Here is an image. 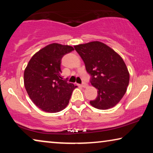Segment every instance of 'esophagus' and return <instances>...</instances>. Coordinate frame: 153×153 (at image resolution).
Listing matches in <instances>:
<instances>
[{
	"label": "esophagus",
	"mask_w": 153,
	"mask_h": 153,
	"mask_svg": "<svg viewBox=\"0 0 153 153\" xmlns=\"http://www.w3.org/2000/svg\"><path fill=\"white\" fill-rule=\"evenodd\" d=\"M81 86H82L83 88H86V87H88V84L85 83H83L82 85H81Z\"/></svg>",
	"instance_id": "34e87169"
}]
</instances>
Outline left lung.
Listing matches in <instances>:
<instances>
[{
  "label": "left lung",
  "mask_w": 153,
  "mask_h": 153,
  "mask_svg": "<svg viewBox=\"0 0 153 153\" xmlns=\"http://www.w3.org/2000/svg\"><path fill=\"white\" fill-rule=\"evenodd\" d=\"M84 62L91 83L97 89V97L90 101L93 107L106 110L120 101L129 85V73L124 60L114 49L99 41L75 45Z\"/></svg>",
  "instance_id": "obj_1"
}]
</instances>
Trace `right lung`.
<instances>
[{"label":"right lung","instance_id":"add662e5","mask_svg":"<svg viewBox=\"0 0 153 153\" xmlns=\"http://www.w3.org/2000/svg\"><path fill=\"white\" fill-rule=\"evenodd\" d=\"M74 50L69 45L52 43L35 53L24 74L27 93L37 107L47 113H57L68 106L76 85L62 80V56Z\"/></svg>","mask_w":153,"mask_h":153}]
</instances>
